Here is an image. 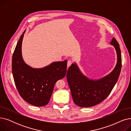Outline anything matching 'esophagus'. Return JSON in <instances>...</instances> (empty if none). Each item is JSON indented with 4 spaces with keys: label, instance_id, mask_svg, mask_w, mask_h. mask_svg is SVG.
Instances as JSON below:
<instances>
[{
    "label": "esophagus",
    "instance_id": "1",
    "mask_svg": "<svg viewBox=\"0 0 131 131\" xmlns=\"http://www.w3.org/2000/svg\"><path fill=\"white\" fill-rule=\"evenodd\" d=\"M72 64V61L71 60H68V61H67V67H69Z\"/></svg>",
    "mask_w": 131,
    "mask_h": 131
}]
</instances>
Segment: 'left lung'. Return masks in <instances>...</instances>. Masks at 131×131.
<instances>
[{
  "instance_id": "left-lung-1",
  "label": "left lung",
  "mask_w": 131,
  "mask_h": 131,
  "mask_svg": "<svg viewBox=\"0 0 131 131\" xmlns=\"http://www.w3.org/2000/svg\"><path fill=\"white\" fill-rule=\"evenodd\" d=\"M116 51L117 60L113 71L98 80L89 79L82 73L76 63L67 70L66 78L74 102L81 107H90L104 101L112 91L121 71L122 56L119 45L115 38L111 42Z\"/></svg>"
}]
</instances>
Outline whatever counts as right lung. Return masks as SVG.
Instances as JSON below:
<instances>
[{
    "mask_svg": "<svg viewBox=\"0 0 131 131\" xmlns=\"http://www.w3.org/2000/svg\"><path fill=\"white\" fill-rule=\"evenodd\" d=\"M25 30L20 37L12 57V73L21 97L29 104L42 107L48 104L56 82L64 78L67 60L54 61L40 68L25 63L22 54V44Z\"/></svg>",
    "mask_w": 131,
    "mask_h": 131,
    "instance_id": "right-lung-1",
    "label": "right lung"
}]
</instances>
